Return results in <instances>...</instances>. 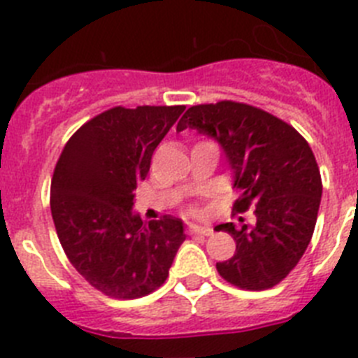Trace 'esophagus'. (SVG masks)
I'll use <instances>...</instances> for the list:
<instances>
[{"label": "esophagus", "instance_id": "1", "mask_svg": "<svg viewBox=\"0 0 358 358\" xmlns=\"http://www.w3.org/2000/svg\"><path fill=\"white\" fill-rule=\"evenodd\" d=\"M189 235H203V237H208V235L214 234L210 227H196V224H191V227L187 228Z\"/></svg>", "mask_w": 358, "mask_h": 358}]
</instances>
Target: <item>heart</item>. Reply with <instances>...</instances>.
Instances as JSON below:
<instances>
[{"mask_svg":"<svg viewBox=\"0 0 358 358\" xmlns=\"http://www.w3.org/2000/svg\"><path fill=\"white\" fill-rule=\"evenodd\" d=\"M189 214H191V215H199V210L196 207H192V208H189Z\"/></svg>","mask_w":358,"mask_h":358,"instance_id":"obj_1","label":"heart"}]
</instances>
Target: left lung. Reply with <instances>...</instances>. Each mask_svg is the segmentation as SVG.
Segmentation results:
<instances>
[{"mask_svg":"<svg viewBox=\"0 0 358 358\" xmlns=\"http://www.w3.org/2000/svg\"><path fill=\"white\" fill-rule=\"evenodd\" d=\"M196 128L223 146L241 191L234 212L255 207V224L219 228L234 237L235 253L217 262L221 278L244 291L278 285L303 257L320 210V167L307 141L276 115L246 103L196 105L176 130Z\"/></svg>","mask_w":358,"mask_h":358,"instance_id":"8db88e82","label":"left lung"}]
</instances>
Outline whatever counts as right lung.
I'll use <instances>...</instances> for the list:
<instances>
[{
    "instance_id": "obj_1",
    "label": "right lung",
    "mask_w": 358,
    "mask_h": 358,
    "mask_svg": "<svg viewBox=\"0 0 358 358\" xmlns=\"http://www.w3.org/2000/svg\"><path fill=\"white\" fill-rule=\"evenodd\" d=\"M183 110L108 108L73 134L55 166L50 205L60 244L76 271L108 298L157 291L185 241L180 219L144 224L131 212L153 151Z\"/></svg>"
}]
</instances>
